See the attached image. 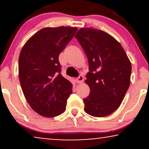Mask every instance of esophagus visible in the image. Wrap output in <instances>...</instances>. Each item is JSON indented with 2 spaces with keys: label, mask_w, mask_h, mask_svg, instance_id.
<instances>
[{
  "label": "esophagus",
  "mask_w": 149,
  "mask_h": 149,
  "mask_svg": "<svg viewBox=\"0 0 149 149\" xmlns=\"http://www.w3.org/2000/svg\"><path fill=\"white\" fill-rule=\"evenodd\" d=\"M83 81H84V78H83V77L82 75H80L78 78L77 79V82L78 83H81L83 82Z\"/></svg>",
  "instance_id": "1"
}]
</instances>
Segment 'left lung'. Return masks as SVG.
<instances>
[{
  "mask_svg": "<svg viewBox=\"0 0 149 149\" xmlns=\"http://www.w3.org/2000/svg\"><path fill=\"white\" fill-rule=\"evenodd\" d=\"M75 37L89 62L85 83L90 93L83 99L84 111L95 117L111 115L121 105L130 87L131 62L121 44L107 32L84 28Z\"/></svg>",
  "mask_w": 149,
  "mask_h": 149,
  "instance_id": "left-lung-1",
  "label": "left lung"
}]
</instances>
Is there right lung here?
<instances>
[{
    "label": "right lung",
    "mask_w": 149,
    "mask_h": 149,
    "mask_svg": "<svg viewBox=\"0 0 149 149\" xmlns=\"http://www.w3.org/2000/svg\"><path fill=\"white\" fill-rule=\"evenodd\" d=\"M77 28L47 27L32 36L19 57V79L30 107L45 117L66 110L72 84L61 74L59 55L70 41Z\"/></svg>",
    "instance_id": "obj_1"
}]
</instances>
